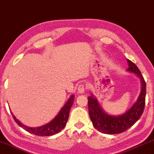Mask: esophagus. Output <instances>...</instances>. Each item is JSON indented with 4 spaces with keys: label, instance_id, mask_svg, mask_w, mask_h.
I'll return each instance as SVG.
<instances>
[{
    "label": "esophagus",
    "instance_id": "obj_1",
    "mask_svg": "<svg viewBox=\"0 0 154 154\" xmlns=\"http://www.w3.org/2000/svg\"><path fill=\"white\" fill-rule=\"evenodd\" d=\"M87 88L85 86V85L84 84H80L79 85V87H78V92L79 93H83L85 92V90H86Z\"/></svg>",
    "mask_w": 154,
    "mask_h": 154
}]
</instances>
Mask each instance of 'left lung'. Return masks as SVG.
<instances>
[{
  "label": "left lung",
  "instance_id": "obj_1",
  "mask_svg": "<svg viewBox=\"0 0 154 154\" xmlns=\"http://www.w3.org/2000/svg\"><path fill=\"white\" fill-rule=\"evenodd\" d=\"M129 68L127 70L137 74L141 79L142 89L137 103L126 113L119 116H111L106 114L99 105L97 100L89 96L88 110L94 127L99 132L105 134H114L126 131L136 123L144 111L146 96V83L139 68L130 60H127Z\"/></svg>",
  "mask_w": 154,
  "mask_h": 154
}]
</instances>
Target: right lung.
Listing matches in <instances>:
<instances>
[{
    "instance_id": "1",
    "label": "right lung",
    "mask_w": 154,
    "mask_h": 154,
    "mask_svg": "<svg viewBox=\"0 0 154 154\" xmlns=\"http://www.w3.org/2000/svg\"><path fill=\"white\" fill-rule=\"evenodd\" d=\"M74 95H72L70 99H69V100L67 101V103L65 104L64 107L60 111L58 116L51 122L44 125L43 126L37 128H30L26 126L21 123L20 122L18 121L15 118L14 116H13V118H14L15 122L20 127H22V128H24L27 132H30V133L35 134L36 136H51V135L58 133L66 126V122L68 119H69L70 110H71V106L74 102Z\"/></svg>"
}]
</instances>
